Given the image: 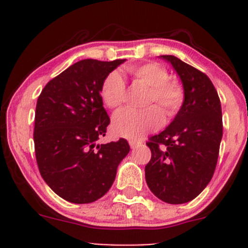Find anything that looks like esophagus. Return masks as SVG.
Wrapping results in <instances>:
<instances>
[{
  "label": "esophagus",
  "mask_w": 248,
  "mask_h": 248,
  "mask_svg": "<svg viewBox=\"0 0 248 248\" xmlns=\"http://www.w3.org/2000/svg\"><path fill=\"white\" fill-rule=\"evenodd\" d=\"M128 142H129V146H131L132 149H136V147L140 144L139 140H136V139H131Z\"/></svg>",
  "instance_id": "1"
}]
</instances>
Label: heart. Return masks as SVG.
I'll return each instance as SVG.
<instances>
[{
	"label": "heart",
	"mask_w": 248,
	"mask_h": 248,
	"mask_svg": "<svg viewBox=\"0 0 248 248\" xmlns=\"http://www.w3.org/2000/svg\"><path fill=\"white\" fill-rule=\"evenodd\" d=\"M127 72L136 81L147 86L144 106H157L167 116H172L181 108L184 91L177 82L169 80V73L156 62L127 67ZM103 103L110 109H119L126 99V85L119 72H111L101 87ZM156 107L142 110H124L117 112L112 121V129L117 136L136 139L152 129L158 128L163 116Z\"/></svg>",
	"instance_id": "heart-1"
}]
</instances>
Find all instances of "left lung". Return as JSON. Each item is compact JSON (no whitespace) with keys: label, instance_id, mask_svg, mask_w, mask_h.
<instances>
[{"label":"left lung","instance_id":"obj_1","mask_svg":"<svg viewBox=\"0 0 248 248\" xmlns=\"http://www.w3.org/2000/svg\"><path fill=\"white\" fill-rule=\"evenodd\" d=\"M184 87V102L171 124L150 138L151 159L145 167L150 191L168 204H185L207 186L218 158L223 124L219 97L211 80L172 55Z\"/></svg>","mask_w":248,"mask_h":248}]
</instances>
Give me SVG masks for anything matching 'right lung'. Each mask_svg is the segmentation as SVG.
I'll use <instances>...</instances> for the list:
<instances>
[{
	"mask_svg": "<svg viewBox=\"0 0 248 248\" xmlns=\"http://www.w3.org/2000/svg\"><path fill=\"white\" fill-rule=\"evenodd\" d=\"M126 60H81L50 80L37 101L34 150L42 177L61 198L87 204L102 198L128 155L126 139L108 144L110 119L103 107L104 79Z\"/></svg>",
	"mask_w": 248,
	"mask_h": 248,
	"instance_id": "right-lung-1",
	"label": "right lung"
}]
</instances>
